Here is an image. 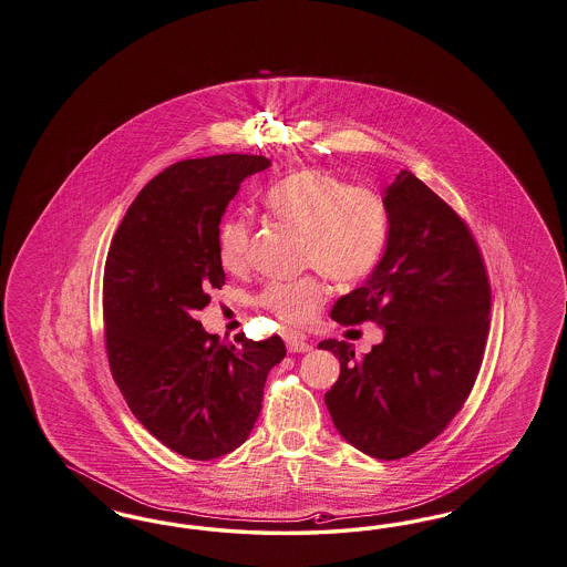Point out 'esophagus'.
<instances>
[{"instance_id":"obj_1","label":"esophagus","mask_w":567,"mask_h":567,"mask_svg":"<svg viewBox=\"0 0 567 567\" xmlns=\"http://www.w3.org/2000/svg\"><path fill=\"white\" fill-rule=\"evenodd\" d=\"M287 348H289V352H310L312 350V343L306 340V338H301V336H297V333H289L287 338Z\"/></svg>"}]
</instances>
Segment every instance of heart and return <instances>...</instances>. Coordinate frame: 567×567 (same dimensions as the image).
Here are the masks:
<instances>
[{
  "label": "heart",
  "mask_w": 567,
  "mask_h": 567,
  "mask_svg": "<svg viewBox=\"0 0 567 567\" xmlns=\"http://www.w3.org/2000/svg\"><path fill=\"white\" fill-rule=\"evenodd\" d=\"M264 206L276 219L303 234V264L338 282H361L384 257L388 210L369 187L350 185L327 171L303 168L272 183L264 194ZM250 236V224L243 217H229L221 224L217 255L224 270L240 274L249 268ZM327 297L329 287L322 274H306L266 285L257 303L280 322L308 324Z\"/></svg>",
  "instance_id": "heart-1"
}]
</instances>
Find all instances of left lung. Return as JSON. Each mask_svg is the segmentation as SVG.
I'll return each mask as SVG.
<instances>
[{
	"label": "left lung",
	"instance_id": "left-lung-1",
	"mask_svg": "<svg viewBox=\"0 0 567 567\" xmlns=\"http://www.w3.org/2000/svg\"><path fill=\"white\" fill-rule=\"evenodd\" d=\"M388 245L363 287L331 317L371 320L384 341L363 359L348 341L324 340L340 380L324 403L341 436L378 460L411 455L450 426L466 403L489 333L492 289L475 236L413 173L385 189Z\"/></svg>",
	"mask_w": 567,
	"mask_h": 567
}]
</instances>
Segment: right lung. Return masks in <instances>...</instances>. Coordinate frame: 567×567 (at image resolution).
I'll use <instances>...</instances> for the list:
<instances>
[{"label":"right lung","mask_w":567,"mask_h":567,"mask_svg":"<svg viewBox=\"0 0 567 567\" xmlns=\"http://www.w3.org/2000/svg\"><path fill=\"white\" fill-rule=\"evenodd\" d=\"M270 166L247 154L183 159L147 183L115 229L103 276L110 369L145 431L189 460H213L247 441L278 336L236 343L196 320L226 285L219 224L240 183Z\"/></svg>","instance_id":"obj_1"}]
</instances>
